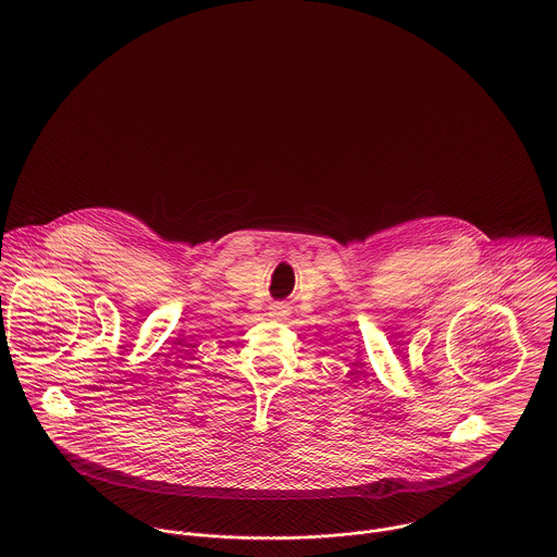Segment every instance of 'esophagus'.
<instances>
[{
	"instance_id": "34e87169",
	"label": "esophagus",
	"mask_w": 557,
	"mask_h": 557,
	"mask_svg": "<svg viewBox=\"0 0 557 557\" xmlns=\"http://www.w3.org/2000/svg\"><path fill=\"white\" fill-rule=\"evenodd\" d=\"M286 308H288V306H284V304H277V306H275V310H273V314H275L277 319H282L284 314H288V310H286Z\"/></svg>"
}]
</instances>
